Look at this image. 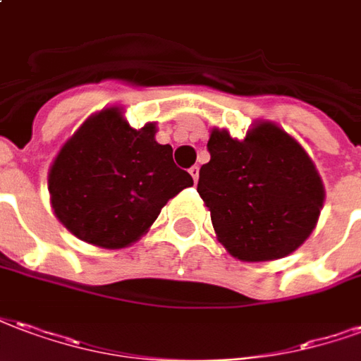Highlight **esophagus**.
<instances>
[{"label": "esophagus", "instance_id": "obj_1", "mask_svg": "<svg viewBox=\"0 0 361 361\" xmlns=\"http://www.w3.org/2000/svg\"><path fill=\"white\" fill-rule=\"evenodd\" d=\"M188 173H190L192 178H194V183H198V178H200V167H198V165L190 167V169H188Z\"/></svg>", "mask_w": 361, "mask_h": 361}]
</instances>
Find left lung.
Listing matches in <instances>:
<instances>
[{"label": "left lung", "instance_id": "obj_1", "mask_svg": "<svg viewBox=\"0 0 361 361\" xmlns=\"http://www.w3.org/2000/svg\"><path fill=\"white\" fill-rule=\"evenodd\" d=\"M212 159L202 165L198 194L217 240L240 262H273L298 250L317 225L325 188L312 157L271 121L244 138L213 126Z\"/></svg>", "mask_w": 361, "mask_h": 361}]
</instances>
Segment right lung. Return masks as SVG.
<instances>
[{
  "label": "right lung",
  "mask_w": 361,
  "mask_h": 361,
  "mask_svg": "<svg viewBox=\"0 0 361 361\" xmlns=\"http://www.w3.org/2000/svg\"><path fill=\"white\" fill-rule=\"evenodd\" d=\"M157 123L134 128L119 105L94 113L55 155L47 190L55 217L92 246L121 250L140 240L161 207L194 184L155 140Z\"/></svg>",
  "instance_id": "1"
}]
</instances>
